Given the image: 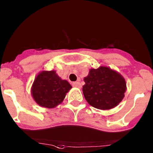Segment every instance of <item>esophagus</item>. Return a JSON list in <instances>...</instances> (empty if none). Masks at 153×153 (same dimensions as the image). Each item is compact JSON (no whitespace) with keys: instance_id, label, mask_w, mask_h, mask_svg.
<instances>
[{"instance_id":"34e87169","label":"esophagus","mask_w":153,"mask_h":153,"mask_svg":"<svg viewBox=\"0 0 153 153\" xmlns=\"http://www.w3.org/2000/svg\"><path fill=\"white\" fill-rule=\"evenodd\" d=\"M72 86L75 88H81V84L80 82L77 81V82H73L72 83Z\"/></svg>"}]
</instances>
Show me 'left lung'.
<instances>
[{"instance_id": "1", "label": "left lung", "mask_w": 153, "mask_h": 153, "mask_svg": "<svg viewBox=\"0 0 153 153\" xmlns=\"http://www.w3.org/2000/svg\"><path fill=\"white\" fill-rule=\"evenodd\" d=\"M83 81L85 99L90 105L100 110H110L118 105L127 90L123 75L105 66L90 69Z\"/></svg>"}]
</instances>
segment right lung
<instances>
[{
    "instance_id": "1",
    "label": "right lung",
    "mask_w": 153,
    "mask_h": 153,
    "mask_svg": "<svg viewBox=\"0 0 153 153\" xmlns=\"http://www.w3.org/2000/svg\"><path fill=\"white\" fill-rule=\"evenodd\" d=\"M72 86L58 75L55 70L41 71L35 78L30 93L41 107L53 108L62 103Z\"/></svg>"
}]
</instances>
